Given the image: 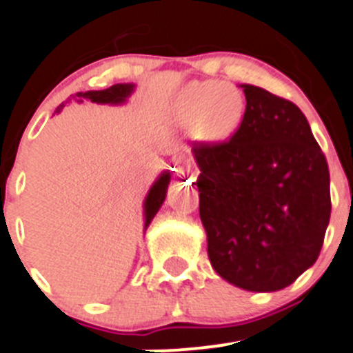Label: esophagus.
Wrapping results in <instances>:
<instances>
[{
  "instance_id": "34e87169",
  "label": "esophagus",
  "mask_w": 353,
  "mask_h": 353,
  "mask_svg": "<svg viewBox=\"0 0 353 353\" xmlns=\"http://www.w3.org/2000/svg\"><path fill=\"white\" fill-rule=\"evenodd\" d=\"M188 170H190V165H188V163L185 161L183 158H178V159H176V173L188 172Z\"/></svg>"
}]
</instances>
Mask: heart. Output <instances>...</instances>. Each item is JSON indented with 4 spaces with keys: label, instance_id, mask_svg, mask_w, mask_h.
<instances>
[{
    "label": "heart",
    "instance_id": "1",
    "mask_svg": "<svg viewBox=\"0 0 353 353\" xmlns=\"http://www.w3.org/2000/svg\"><path fill=\"white\" fill-rule=\"evenodd\" d=\"M243 108L245 103L240 90L216 80H205L188 83L181 90L176 117L187 127L197 125L199 139L218 144L235 134Z\"/></svg>",
    "mask_w": 353,
    "mask_h": 353
}]
</instances>
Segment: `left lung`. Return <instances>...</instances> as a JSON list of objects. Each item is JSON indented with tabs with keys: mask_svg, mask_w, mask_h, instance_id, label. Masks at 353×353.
<instances>
[{
	"mask_svg": "<svg viewBox=\"0 0 353 353\" xmlns=\"http://www.w3.org/2000/svg\"><path fill=\"white\" fill-rule=\"evenodd\" d=\"M245 113L225 142H194L199 214L216 273L249 292L292 285L319 257L330 170L292 101L243 83Z\"/></svg>",
	"mask_w": 353,
	"mask_h": 353,
	"instance_id": "left-lung-1",
	"label": "left lung"
}]
</instances>
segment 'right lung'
Returning a JSON list of instances; mask_svg holds the SVG:
<instances>
[{
  "label": "right lung",
  "mask_w": 353,
  "mask_h": 353,
  "mask_svg": "<svg viewBox=\"0 0 353 353\" xmlns=\"http://www.w3.org/2000/svg\"><path fill=\"white\" fill-rule=\"evenodd\" d=\"M134 92V83H114V85L108 87L104 90H87V92H77L73 96L68 97V101L65 103H70V101H77V103H82V101H92V103L97 104H121L127 101V97ZM63 108H58L59 111ZM170 172H165L158 180L154 181V185L149 190L148 197H145L144 202V216H145V225L144 228H148L149 223L152 221V218L156 216V212L159 211V208L163 205L166 197V190H168L170 183Z\"/></svg>",
  "instance_id": "right-lung-1"
}]
</instances>
